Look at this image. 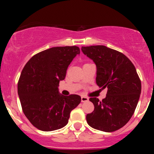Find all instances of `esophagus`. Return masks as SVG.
I'll use <instances>...</instances> for the list:
<instances>
[{
    "label": "esophagus",
    "instance_id": "esophagus-1",
    "mask_svg": "<svg viewBox=\"0 0 154 154\" xmlns=\"http://www.w3.org/2000/svg\"><path fill=\"white\" fill-rule=\"evenodd\" d=\"M88 100V98L86 96H82L81 97V101L82 102H86Z\"/></svg>",
    "mask_w": 154,
    "mask_h": 154
}]
</instances>
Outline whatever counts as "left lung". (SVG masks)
Here are the masks:
<instances>
[{
	"instance_id": "obj_1",
	"label": "left lung",
	"mask_w": 154,
	"mask_h": 154,
	"mask_svg": "<svg viewBox=\"0 0 154 154\" xmlns=\"http://www.w3.org/2000/svg\"><path fill=\"white\" fill-rule=\"evenodd\" d=\"M82 51L97 67L96 83L107 88L106 96L100 101L91 97L94 109L87 114L92 128L113 132L124 127L131 119L139 102L141 80L132 62L122 53L104 45L82 47Z\"/></svg>"
}]
</instances>
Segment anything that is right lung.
Listing matches in <instances>:
<instances>
[{
    "label": "right lung",
    "instance_id": "1",
    "mask_svg": "<svg viewBox=\"0 0 154 154\" xmlns=\"http://www.w3.org/2000/svg\"><path fill=\"white\" fill-rule=\"evenodd\" d=\"M80 53L77 46L51 48L34 55L23 68L18 94L24 115L38 130L63 128L68 124L71 110L81 101L80 96H64L58 88L68 66Z\"/></svg>",
    "mask_w": 154,
    "mask_h": 154
}]
</instances>
